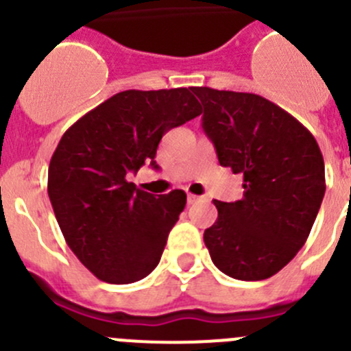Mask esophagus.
<instances>
[{"label": "esophagus", "mask_w": 351, "mask_h": 351, "mask_svg": "<svg viewBox=\"0 0 351 351\" xmlns=\"http://www.w3.org/2000/svg\"><path fill=\"white\" fill-rule=\"evenodd\" d=\"M201 199L202 197H199V195H194V194L186 195V202H189V204H195V202H199Z\"/></svg>", "instance_id": "obj_1"}]
</instances>
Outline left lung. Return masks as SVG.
Returning a JSON list of instances; mask_svg holds the SVG:
<instances>
[{
  "label": "left lung",
  "mask_w": 351,
  "mask_h": 351,
  "mask_svg": "<svg viewBox=\"0 0 351 351\" xmlns=\"http://www.w3.org/2000/svg\"><path fill=\"white\" fill-rule=\"evenodd\" d=\"M220 165L244 176V197L215 202L204 244L232 279L263 280L282 270L308 239L324 194L319 143L303 124L254 93L192 88Z\"/></svg>",
  "instance_id": "left-lung-1"
}]
</instances>
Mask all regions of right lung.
I'll list each match as a JSON object with an SVG mask.
<instances>
[{"label":"right lung","mask_w":351,"mask_h":351,"mask_svg":"<svg viewBox=\"0 0 351 351\" xmlns=\"http://www.w3.org/2000/svg\"><path fill=\"white\" fill-rule=\"evenodd\" d=\"M202 112L189 88L116 93L72 124L48 168V195L65 242L104 282L143 279L160 260L186 202L183 191L149 194L128 182L157 168L166 131Z\"/></svg>","instance_id":"1"}]
</instances>
